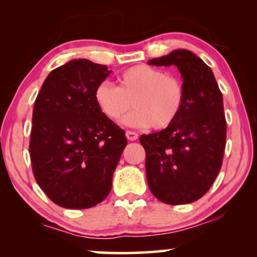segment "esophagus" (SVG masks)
Masks as SVG:
<instances>
[{
    "mask_svg": "<svg viewBox=\"0 0 257 257\" xmlns=\"http://www.w3.org/2000/svg\"><path fill=\"white\" fill-rule=\"evenodd\" d=\"M126 135V138H127L128 140H131V142H133V140H137L138 139V135H137L136 132H132V131H126L125 132Z\"/></svg>",
    "mask_w": 257,
    "mask_h": 257,
    "instance_id": "1",
    "label": "esophagus"
}]
</instances>
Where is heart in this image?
<instances>
[{"mask_svg":"<svg viewBox=\"0 0 257 257\" xmlns=\"http://www.w3.org/2000/svg\"><path fill=\"white\" fill-rule=\"evenodd\" d=\"M118 86L107 82L98 84L94 101L105 117L118 121L128 108L122 124L144 128L163 130L180 117L185 104V87L180 79L164 70L139 64L125 70L118 77Z\"/></svg>","mask_w":257,"mask_h":257,"instance_id":"b5f03b06","label":"heart"}]
</instances>
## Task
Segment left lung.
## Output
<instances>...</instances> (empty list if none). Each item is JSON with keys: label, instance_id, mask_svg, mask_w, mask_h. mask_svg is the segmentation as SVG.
Returning a JSON list of instances; mask_svg holds the SVG:
<instances>
[{"label": "left lung", "instance_id": "left-lung-1", "mask_svg": "<svg viewBox=\"0 0 257 257\" xmlns=\"http://www.w3.org/2000/svg\"><path fill=\"white\" fill-rule=\"evenodd\" d=\"M149 64L177 66L184 80L185 104L171 126L140 137L147 184L167 205L194 202L208 192L222 165L227 131L222 93L212 69L186 49Z\"/></svg>", "mask_w": 257, "mask_h": 257}]
</instances>
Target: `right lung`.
<instances>
[{"label": "right lung", "mask_w": 257, "mask_h": 257, "mask_svg": "<svg viewBox=\"0 0 257 257\" xmlns=\"http://www.w3.org/2000/svg\"><path fill=\"white\" fill-rule=\"evenodd\" d=\"M110 72L89 59H72L49 73L35 101L33 172L49 199L64 208L103 201L127 145L125 132L94 101V90Z\"/></svg>", "instance_id": "add662e5"}]
</instances>
